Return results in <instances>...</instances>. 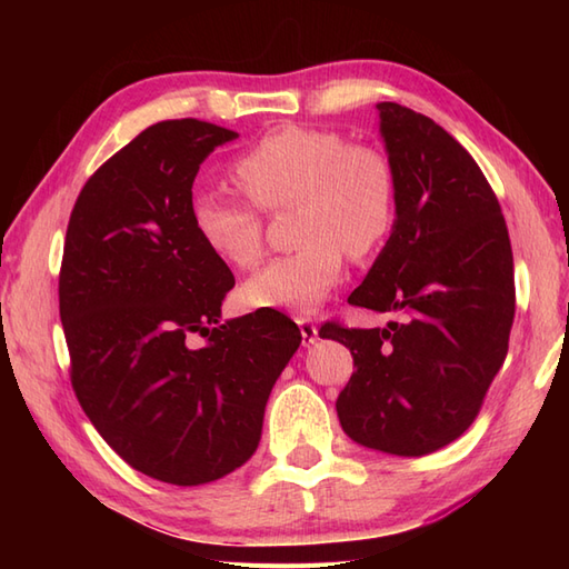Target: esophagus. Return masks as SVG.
Wrapping results in <instances>:
<instances>
[{
  "mask_svg": "<svg viewBox=\"0 0 569 569\" xmlns=\"http://www.w3.org/2000/svg\"><path fill=\"white\" fill-rule=\"evenodd\" d=\"M298 328H300V335H303V347H310V345L318 342V325H316V320L308 318V316L298 318Z\"/></svg>",
  "mask_w": 569,
  "mask_h": 569,
  "instance_id": "obj_1",
  "label": "esophagus"
}]
</instances>
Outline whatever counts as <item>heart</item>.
Instances as JSON below:
<instances>
[{
  "instance_id": "heart-1",
  "label": "heart",
  "mask_w": 569,
  "mask_h": 569,
  "mask_svg": "<svg viewBox=\"0 0 569 569\" xmlns=\"http://www.w3.org/2000/svg\"><path fill=\"white\" fill-rule=\"evenodd\" d=\"M234 180L261 210L298 204L300 249L283 253L241 288L251 308L312 312L342 281L345 251L367 259L396 222V173L381 149L349 143L340 131L286 124L263 134L232 166ZM190 222L217 259L239 269L261 259V214L247 200L198 192Z\"/></svg>"
}]
</instances>
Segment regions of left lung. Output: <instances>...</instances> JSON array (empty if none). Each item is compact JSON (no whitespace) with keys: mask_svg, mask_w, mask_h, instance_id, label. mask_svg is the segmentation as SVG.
I'll return each instance as SVG.
<instances>
[{"mask_svg":"<svg viewBox=\"0 0 569 569\" xmlns=\"http://www.w3.org/2000/svg\"><path fill=\"white\" fill-rule=\"evenodd\" d=\"M396 173V222L347 300L401 322L357 330L325 322L357 371L337 396L355 442L398 457L430 455L475 422L516 312L513 253L501 204L462 143L396 102H379Z\"/></svg>","mask_w":569,"mask_h":569,"instance_id":"8db88e82","label":"left lung"}]
</instances>
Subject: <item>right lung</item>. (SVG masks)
I'll return each mask as SVG.
<instances>
[{"instance_id": "right-lung-1", "label": "right lung", "mask_w": 569, "mask_h": 569, "mask_svg": "<svg viewBox=\"0 0 569 569\" xmlns=\"http://www.w3.org/2000/svg\"><path fill=\"white\" fill-rule=\"evenodd\" d=\"M168 119L129 141L80 190L58 298L70 381L84 416L129 467L198 487L257 452L298 325L261 308L222 320L229 266L190 222L200 163L237 139Z\"/></svg>"}]
</instances>
